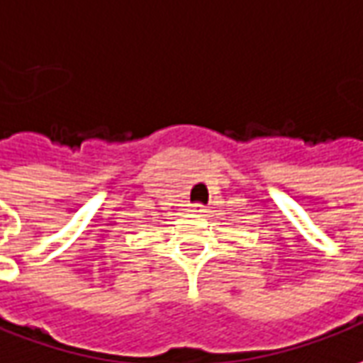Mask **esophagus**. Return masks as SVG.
I'll use <instances>...</instances> for the list:
<instances>
[{
  "instance_id": "obj_1",
  "label": "esophagus",
  "mask_w": 363,
  "mask_h": 363,
  "mask_svg": "<svg viewBox=\"0 0 363 363\" xmlns=\"http://www.w3.org/2000/svg\"><path fill=\"white\" fill-rule=\"evenodd\" d=\"M190 210H192V212H196V214H202V212H206V206H204V204H200V202H196V204H192V206H190Z\"/></svg>"
}]
</instances>
